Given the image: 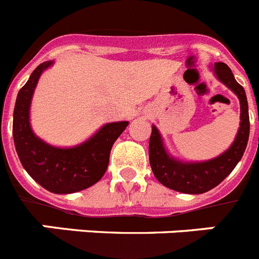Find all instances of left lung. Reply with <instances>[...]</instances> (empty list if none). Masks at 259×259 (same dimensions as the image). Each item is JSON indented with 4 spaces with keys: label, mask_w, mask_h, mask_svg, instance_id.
I'll return each instance as SVG.
<instances>
[{
    "label": "left lung",
    "mask_w": 259,
    "mask_h": 259,
    "mask_svg": "<svg viewBox=\"0 0 259 259\" xmlns=\"http://www.w3.org/2000/svg\"><path fill=\"white\" fill-rule=\"evenodd\" d=\"M215 77L231 89L240 101V127L236 137L226 152L200 162L182 161L167 152L162 135L152 125L149 140V162L157 180L167 188L187 194H201L221 184L239 163L249 140V110L245 91L236 81L226 63L211 65Z\"/></svg>",
    "instance_id": "8db88e82"
}]
</instances>
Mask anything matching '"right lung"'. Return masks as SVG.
<instances>
[{
  "label": "right lung",
  "mask_w": 259,
  "mask_h": 259,
  "mask_svg": "<svg viewBox=\"0 0 259 259\" xmlns=\"http://www.w3.org/2000/svg\"><path fill=\"white\" fill-rule=\"evenodd\" d=\"M53 65L54 61L38 65L18 93L13 136L20 163L32 179L52 193L68 194L92 187L104 176L110 150L128 122L106 123L88 140L68 148L54 146L36 136L29 119L32 97L41 74Z\"/></svg>",
  "instance_id": "right-lung-1"
}]
</instances>
